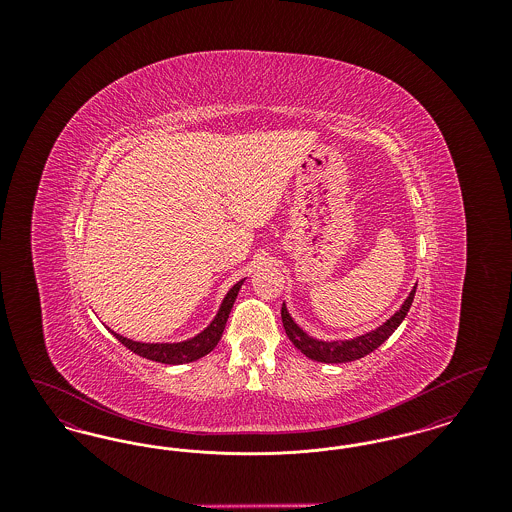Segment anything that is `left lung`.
Returning a JSON list of instances; mask_svg holds the SVG:
<instances>
[{"label":"left lung","instance_id":"8db88e82","mask_svg":"<svg viewBox=\"0 0 512 512\" xmlns=\"http://www.w3.org/2000/svg\"><path fill=\"white\" fill-rule=\"evenodd\" d=\"M414 292H416V286H413V290L409 293V297L403 301V305L384 324H380L378 328L365 332L361 336L349 338V340H318L315 336H311L309 332H305L293 320L288 307H286V303L282 305L284 330H286V334H288V338H290L293 345L305 357H309V359H313L317 363H328V365L351 363V361H357V359L365 357L368 353H372L374 349H378L399 328V324L405 320L411 305H413Z\"/></svg>","mask_w":512,"mask_h":512}]
</instances>
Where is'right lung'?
Instances as JSON below:
<instances>
[{"label": "right lung", "instance_id": "add662e5", "mask_svg": "<svg viewBox=\"0 0 512 512\" xmlns=\"http://www.w3.org/2000/svg\"><path fill=\"white\" fill-rule=\"evenodd\" d=\"M245 278L238 280L226 295L224 299L220 301L219 311L217 315L213 317V320L192 338L182 341H136L121 336L113 330H109L117 340L121 341L124 347H128L130 351H134L136 355L149 359V361H155V363H163V365H186V363H194L197 359L205 357L207 353H211L220 338H222V332H224V326H226V320L228 315L234 307V301L238 297V292L242 290V284H244Z\"/></svg>", "mask_w": 512, "mask_h": 512}]
</instances>
